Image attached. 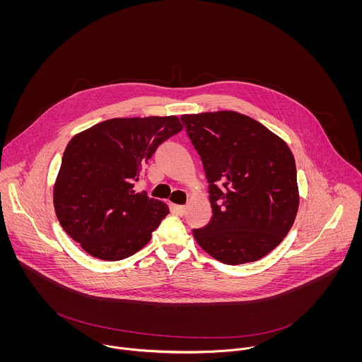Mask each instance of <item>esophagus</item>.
<instances>
[{"instance_id":"1","label":"esophagus","mask_w":362,"mask_h":362,"mask_svg":"<svg viewBox=\"0 0 362 362\" xmlns=\"http://www.w3.org/2000/svg\"><path fill=\"white\" fill-rule=\"evenodd\" d=\"M174 210H175L180 216H182V214L185 213V210H187V206H184V205H174Z\"/></svg>"}]
</instances>
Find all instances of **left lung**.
<instances>
[{"instance_id":"obj_1","label":"left lung","mask_w":362,"mask_h":362,"mask_svg":"<svg viewBox=\"0 0 362 362\" xmlns=\"http://www.w3.org/2000/svg\"><path fill=\"white\" fill-rule=\"evenodd\" d=\"M206 174L211 218L192 230L226 264L255 262L288 234L298 210L297 168L284 141L235 111L181 115Z\"/></svg>"}]
</instances>
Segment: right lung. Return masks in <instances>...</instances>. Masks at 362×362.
I'll return each mask as SVG.
<instances>
[{
  "label": "right lung",
  "mask_w": 362,
  "mask_h": 362,
  "mask_svg": "<svg viewBox=\"0 0 362 362\" xmlns=\"http://www.w3.org/2000/svg\"><path fill=\"white\" fill-rule=\"evenodd\" d=\"M181 129L174 115L112 118L69 141L54 207L64 231L89 255L121 260L151 241L170 210L134 185L157 148Z\"/></svg>",
  "instance_id": "add662e5"
}]
</instances>
